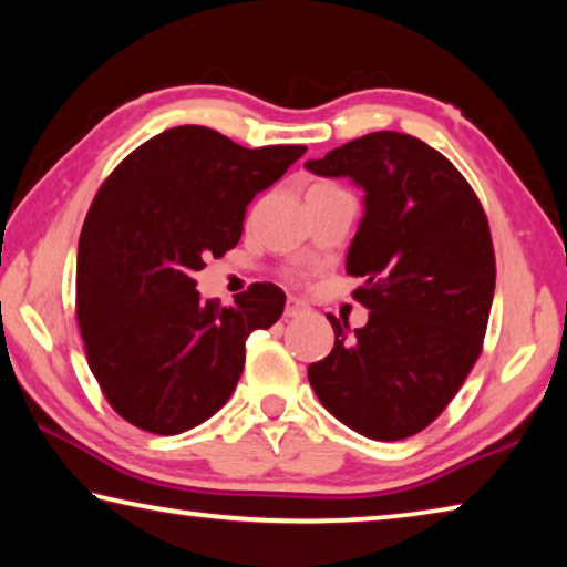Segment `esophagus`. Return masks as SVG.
<instances>
[{
	"mask_svg": "<svg viewBox=\"0 0 567 567\" xmlns=\"http://www.w3.org/2000/svg\"><path fill=\"white\" fill-rule=\"evenodd\" d=\"M307 310L302 300H295V297H290L285 305V318H297V315H302Z\"/></svg>",
	"mask_w": 567,
	"mask_h": 567,
	"instance_id": "34e87169",
	"label": "esophagus"
}]
</instances>
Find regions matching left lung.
<instances>
[{
  "label": "left lung",
  "mask_w": 567,
  "mask_h": 567,
  "mask_svg": "<svg viewBox=\"0 0 567 567\" xmlns=\"http://www.w3.org/2000/svg\"><path fill=\"white\" fill-rule=\"evenodd\" d=\"M364 189L348 252L364 328L328 315L334 348L307 370L315 395L364 437L425 430L483 352L495 292L491 225L475 189L445 155L402 132H370L305 165Z\"/></svg>",
  "instance_id": "8db88e82"
}]
</instances>
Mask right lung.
I'll list each match as a JSON object with an SVG mask.
<instances>
[{
	"instance_id": "obj_1",
	"label": "right lung",
	"mask_w": 567,
	"mask_h": 567,
	"mask_svg": "<svg viewBox=\"0 0 567 567\" xmlns=\"http://www.w3.org/2000/svg\"><path fill=\"white\" fill-rule=\"evenodd\" d=\"M305 150H247L182 124L102 182L76 249L74 307L92 375L134 427L179 435L213 417L243 375L249 332L280 320L272 282L223 307L199 297L195 272L239 243L247 205Z\"/></svg>"
}]
</instances>
